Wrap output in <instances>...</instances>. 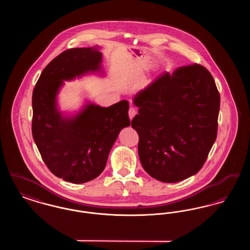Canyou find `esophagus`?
I'll list each match as a JSON object with an SVG mask.
<instances>
[{
    "mask_svg": "<svg viewBox=\"0 0 250 250\" xmlns=\"http://www.w3.org/2000/svg\"><path fill=\"white\" fill-rule=\"evenodd\" d=\"M137 114V111H136V109L134 108V107H131L129 108V110H128V116H129V118L130 120L133 119L134 118V116Z\"/></svg>",
    "mask_w": 250,
    "mask_h": 250,
    "instance_id": "34e87169",
    "label": "esophagus"
}]
</instances>
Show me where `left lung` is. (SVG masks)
<instances>
[{"label":"left lung","instance_id":"8db88e82","mask_svg":"<svg viewBox=\"0 0 250 250\" xmlns=\"http://www.w3.org/2000/svg\"><path fill=\"white\" fill-rule=\"evenodd\" d=\"M133 103L139 113L131 126L145 171L164 183L196 174L217 135L220 95L211 73L198 63L162 73Z\"/></svg>","mask_w":250,"mask_h":250}]
</instances>
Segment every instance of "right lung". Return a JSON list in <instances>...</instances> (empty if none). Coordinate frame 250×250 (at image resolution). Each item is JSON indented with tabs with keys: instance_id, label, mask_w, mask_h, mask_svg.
<instances>
[{
	"instance_id": "add662e5",
	"label": "right lung",
	"mask_w": 250,
	"mask_h": 250,
	"mask_svg": "<svg viewBox=\"0 0 250 250\" xmlns=\"http://www.w3.org/2000/svg\"><path fill=\"white\" fill-rule=\"evenodd\" d=\"M101 60L96 48L66 49L44 68L33 92L32 133L37 149L55 176L74 184L103 171L120 131L130 125L126 100L108 107L90 104L73 119L62 118L56 107L62 81L99 70Z\"/></svg>"
}]
</instances>
